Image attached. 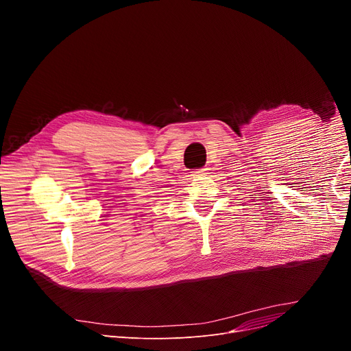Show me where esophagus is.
<instances>
[{"instance_id":"esophagus-1","label":"esophagus","mask_w":351,"mask_h":351,"mask_svg":"<svg viewBox=\"0 0 351 351\" xmlns=\"http://www.w3.org/2000/svg\"><path fill=\"white\" fill-rule=\"evenodd\" d=\"M207 171H208L207 168H203V169H197V171H195L194 173H199V175H206V173H207Z\"/></svg>"}]
</instances>
